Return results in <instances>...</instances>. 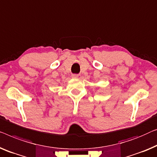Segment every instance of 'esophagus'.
<instances>
[{"label": "esophagus", "instance_id": "1", "mask_svg": "<svg viewBox=\"0 0 157 157\" xmlns=\"http://www.w3.org/2000/svg\"><path fill=\"white\" fill-rule=\"evenodd\" d=\"M78 76H79V75H78V74H73L71 75L72 78H78Z\"/></svg>", "mask_w": 157, "mask_h": 157}]
</instances>
